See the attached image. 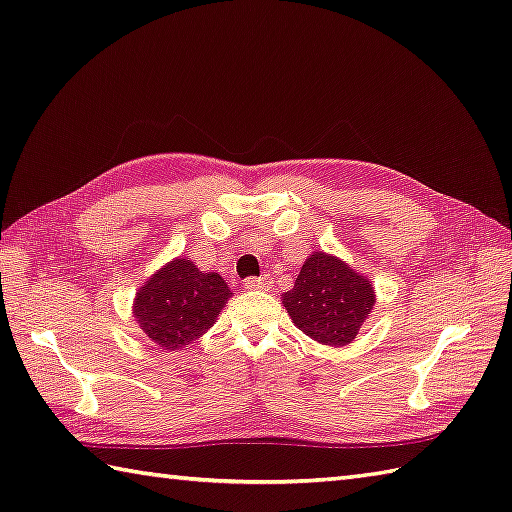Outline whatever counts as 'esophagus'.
Instances as JSON below:
<instances>
[{
	"label": "esophagus",
	"mask_w": 512,
	"mask_h": 512,
	"mask_svg": "<svg viewBox=\"0 0 512 512\" xmlns=\"http://www.w3.org/2000/svg\"><path fill=\"white\" fill-rule=\"evenodd\" d=\"M245 287L247 289H267L272 287V278H269V274H263V276H252V278H247L245 281Z\"/></svg>",
	"instance_id": "34e87169"
}]
</instances>
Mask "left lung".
<instances>
[{
  "label": "left lung",
  "instance_id": "8db88e82",
  "mask_svg": "<svg viewBox=\"0 0 512 512\" xmlns=\"http://www.w3.org/2000/svg\"><path fill=\"white\" fill-rule=\"evenodd\" d=\"M374 303L368 276L325 252L310 254L294 287L283 294L285 310L298 330L332 347L356 339Z\"/></svg>",
  "mask_w": 512,
  "mask_h": 512
}]
</instances>
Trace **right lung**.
<instances>
[{"instance_id":"add662e5","label":"right lung","mask_w":512,"mask_h":512,"mask_svg":"<svg viewBox=\"0 0 512 512\" xmlns=\"http://www.w3.org/2000/svg\"><path fill=\"white\" fill-rule=\"evenodd\" d=\"M229 296L223 276L200 272L191 260L176 258L138 289L133 316L147 339L173 352L200 339L216 323Z\"/></svg>"}]
</instances>
